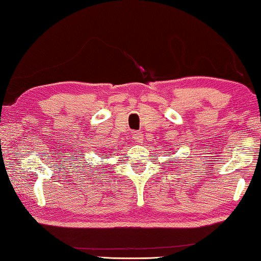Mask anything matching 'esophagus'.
Wrapping results in <instances>:
<instances>
[{
	"instance_id": "obj_1",
	"label": "esophagus",
	"mask_w": 261,
	"mask_h": 261,
	"mask_svg": "<svg viewBox=\"0 0 261 261\" xmlns=\"http://www.w3.org/2000/svg\"><path fill=\"white\" fill-rule=\"evenodd\" d=\"M133 139L135 142H142V140H144V135L141 134V132H135L133 134Z\"/></svg>"
}]
</instances>
